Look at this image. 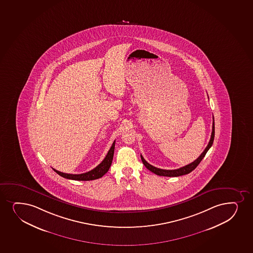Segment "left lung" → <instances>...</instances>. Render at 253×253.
Returning a JSON list of instances; mask_svg holds the SVG:
<instances>
[{"mask_svg": "<svg viewBox=\"0 0 253 253\" xmlns=\"http://www.w3.org/2000/svg\"><path fill=\"white\" fill-rule=\"evenodd\" d=\"M214 135H215V125H214L213 118L211 138H210L209 143H208V146H207L205 150H204V152H202V154L200 155L199 158H197L196 160L194 161V162H192L191 164H188L186 166L182 167V168L178 169H158V168H156V167L152 166L151 164H149L144 159V158H143L141 155H140V158H141V160H142L143 164L146 166V169L150 170L151 172H154L155 174H157V175L166 176V177H178V176L188 174V173H190V172H192V171L196 169V167L199 165V164L202 162V159L204 158V157H205V155L207 154V152H208V150L210 149L211 145H212V143H213Z\"/></svg>", "mask_w": 253, "mask_h": 253, "instance_id": "8db88e82", "label": "left lung"}]
</instances>
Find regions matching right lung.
<instances>
[{
	"label": "right lung",
	"mask_w": 253,
	"mask_h": 253,
	"mask_svg": "<svg viewBox=\"0 0 253 253\" xmlns=\"http://www.w3.org/2000/svg\"><path fill=\"white\" fill-rule=\"evenodd\" d=\"M114 148H115V140L113 141V145L111 146L110 150L107 152L106 158L103 159L101 164L98 166L95 167V169L90 170L89 172L81 173V174H71V173H65V172H60L57 170L54 169L57 174L62 176L63 178L73 179V180H82V181H87V180H94L97 178H101L104 175L105 173L110 169L111 164L113 162V154H114Z\"/></svg>",
	"instance_id": "obj_1"
}]
</instances>
